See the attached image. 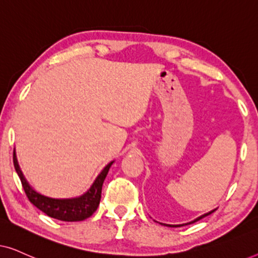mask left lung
<instances>
[{
  "label": "left lung",
  "instance_id": "obj_1",
  "mask_svg": "<svg viewBox=\"0 0 258 258\" xmlns=\"http://www.w3.org/2000/svg\"><path fill=\"white\" fill-rule=\"evenodd\" d=\"M215 210H216V209L211 210V211H209V213H207V214H203V215H201V216H200V217H197V218H195V220H194V221H190V222H188V223H183V224H165V223H160V222H157V223H160V224H162V225H164V227H170V228H178V227H183V225H188V224L195 223V222H197V221H200V220H201V218H203V217H206V216H208V215L213 214Z\"/></svg>",
  "mask_w": 258,
  "mask_h": 258
}]
</instances>
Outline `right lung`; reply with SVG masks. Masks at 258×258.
<instances>
[{"label": "right lung", "mask_w": 258, "mask_h": 258, "mask_svg": "<svg viewBox=\"0 0 258 258\" xmlns=\"http://www.w3.org/2000/svg\"><path fill=\"white\" fill-rule=\"evenodd\" d=\"M112 163H114V161H111L110 163L105 165L90 188L83 195L72 197V199H54V197H48L37 192L28 183L24 175L22 174V170L20 169L19 162H17L16 158V153L14 151V167H15V170L21 179V183H22L28 200L41 211H43L45 215H48L49 217L64 222L84 221L96 211L101 201L102 185H103L104 179L107 177L108 171Z\"/></svg>", "instance_id": "obj_1"}]
</instances>
